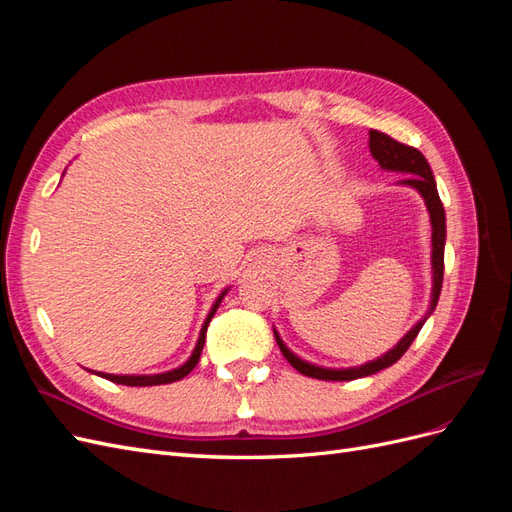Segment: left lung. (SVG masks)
Wrapping results in <instances>:
<instances>
[{
	"mask_svg": "<svg viewBox=\"0 0 512 512\" xmlns=\"http://www.w3.org/2000/svg\"><path fill=\"white\" fill-rule=\"evenodd\" d=\"M369 151L374 160H378V164L384 170H395V173H406L408 179L399 181L401 185H410L418 194L423 196L425 207L429 211V220H431V273H433V284H431V301H429V309L427 314L418 320L414 327L399 339L397 346L393 350H389L386 354L378 356L376 361H369L365 365L359 367H348V369H329V367H320L314 363H307L303 359H299L297 354L286 348V344L282 342L280 333L273 329V335L277 339V346H280L282 354L286 356V361L299 371L303 376L309 378H318V380H356V378H365L376 374L380 369L391 367L393 363H397L404 352L410 348V344L414 342V337L418 335V331L423 329V324L427 322V318L433 314V309L438 305L440 299V290H442V277H444V243H446V213L442 207V200L436 188V179H433L431 166L425 160V156L418 149L408 147L404 143H397L395 138H391L389 134L378 132V130H369Z\"/></svg>",
	"mask_w": 512,
	"mask_h": 512,
	"instance_id": "left-lung-1",
	"label": "left lung"
}]
</instances>
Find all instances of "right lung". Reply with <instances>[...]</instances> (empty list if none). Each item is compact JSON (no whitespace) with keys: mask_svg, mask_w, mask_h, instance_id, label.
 Masks as SVG:
<instances>
[{"mask_svg":"<svg viewBox=\"0 0 512 512\" xmlns=\"http://www.w3.org/2000/svg\"><path fill=\"white\" fill-rule=\"evenodd\" d=\"M226 292H228V288L220 294L218 299H215V303H213V307H211V312H209L207 318H205L203 329H200V335H198V342H196V346H194V352L190 354V359L185 361L181 367L164 371V374H149V376H115V374H104V371H94V374H98V376H102V378H106V380H111V382H117V384H126V386H156V384H168V382H177V380L185 378V376H188L190 371L196 367V363L200 361V352H203V346H205L207 327H209V322H211L213 314L218 312V307H220L222 299L226 297Z\"/></svg>","mask_w":512,"mask_h":512,"instance_id":"right-lung-1","label":"right lung"}]
</instances>
